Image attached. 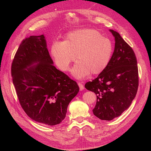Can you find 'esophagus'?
<instances>
[{
  "mask_svg": "<svg viewBox=\"0 0 151 151\" xmlns=\"http://www.w3.org/2000/svg\"><path fill=\"white\" fill-rule=\"evenodd\" d=\"M78 85H79V89H80V91H83V90H84V86H83V84H81V83H78Z\"/></svg>",
  "mask_w": 151,
  "mask_h": 151,
  "instance_id": "obj_1",
  "label": "esophagus"
}]
</instances>
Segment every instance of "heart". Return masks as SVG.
<instances>
[{"mask_svg":"<svg viewBox=\"0 0 151 151\" xmlns=\"http://www.w3.org/2000/svg\"><path fill=\"white\" fill-rule=\"evenodd\" d=\"M113 44L97 30L81 29L68 33L64 42H54L52 55L62 71H67L70 63L77 62L71 70L77 79H84L90 74L97 75L108 65L113 53Z\"/></svg>","mask_w":151,"mask_h":151,"instance_id":"heart-1","label":"heart"}]
</instances>
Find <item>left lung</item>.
I'll return each instance as SVG.
<instances>
[{
	"label": "left lung",
	"instance_id": "obj_1",
	"mask_svg": "<svg viewBox=\"0 0 151 151\" xmlns=\"http://www.w3.org/2000/svg\"><path fill=\"white\" fill-rule=\"evenodd\" d=\"M115 37V50L108 65L85 88L94 92L97 101L94 115L102 120H111L129 108L139 86L137 62L135 53L118 32L109 29Z\"/></svg>",
	"mask_w": 151,
	"mask_h": 151
}]
</instances>
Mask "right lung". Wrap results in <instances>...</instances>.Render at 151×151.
Here are the masks:
<instances>
[{
	"label": "right lung",
	"mask_w": 151,
	"mask_h": 151,
	"mask_svg": "<svg viewBox=\"0 0 151 151\" xmlns=\"http://www.w3.org/2000/svg\"><path fill=\"white\" fill-rule=\"evenodd\" d=\"M43 35L22 41L11 66V75L21 107L35 122L59 124L79 88L53 65Z\"/></svg>",
	"instance_id": "add662e5"
}]
</instances>
